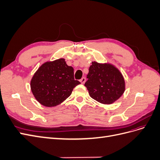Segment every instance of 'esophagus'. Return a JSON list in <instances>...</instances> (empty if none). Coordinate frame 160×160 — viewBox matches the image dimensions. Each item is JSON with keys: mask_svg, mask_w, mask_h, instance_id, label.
<instances>
[{"mask_svg": "<svg viewBox=\"0 0 160 160\" xmlns=\"http://www.w3.org/2000/svg\"><path fill=\"white\" fill-rule=\"evenodd\" d=\"M85 81H86L85 77H83V78H81V79L80 80V82H81L82 84H84L85 83Z\"/></svg>", "mask_w": 160, "mask_h": 160, "instance_id": "34e87169", "label": "esophagus"}]
</instances>
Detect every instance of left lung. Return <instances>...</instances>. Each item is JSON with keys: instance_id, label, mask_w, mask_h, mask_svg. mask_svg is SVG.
I'll return each instance as SVG.
<instances>
[{"instance_id": "obj_1", "label": "left lung", "mask_w": 160, "mask_h": 160, "mask_svg": "<svg viewBox=\"0 0 160 160\" xmlns=\"http://www.w3.org/2000/svg\"><path fill=\"white\" fill-rule=\"evenodd\" d=\"M87 75L85 86L91 98L103 104H111L123 95L125 84L122 72L109 63L93 61Z\"/></svg>"}]
</instances>
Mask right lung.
Segmentation results:
<instances>
[{
	"label": "right lung",
	"instance_id": "1",
	"mask_svg": "<svg viewBox=\"0 0 160 160\" xmlns=\"http://www.w3.org/2000/svg\"><path fill=\"white\" fill-rule=\"evenodd\" d=\"M81 83L74 79V69L64 59L43 63L31 81L35 98L45 107H55L71 95L73 88Z\"/></svg>",
	"mask_w": 160,
	"mask_h": 160
}]
</instances>
